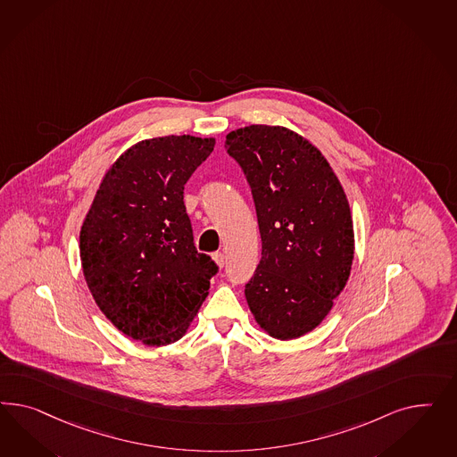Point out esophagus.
I'll use <instances>...</instances> for the list:
<instances>
[{
  "instance_id": "esophagus-1",
  "label": "esophagus",
  "mask_w": 457,
  "mask_h": 457,
  "mask_svg": "<svg viewBox=\"0 0 457 457\" xmlns=\"http://www.w3.org/2000/svg\"><path fill=\"white\" fill-rule=\"evenodd\" d=\"M212 260H214V263L218 264L220 268H222L224 263H226V258H224L222 253H214V254H212Z\"/></svg>"
}]
</instances>
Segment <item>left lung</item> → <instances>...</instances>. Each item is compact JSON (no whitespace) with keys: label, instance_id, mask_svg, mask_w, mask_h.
<instances>
[{"label":"left lung","instance_id":"obj_1","mask_svg":"<svg viewBox=\"0 0 457 457\" xmlns=\"http://www.w3.org/2000/svg\"><path fill=\"white\" fill-rule=\"evenodd\" d=\"M226 151L251 187L262 260L245 295L264 332L278 340L312 332L350 277L355 236L345 191L323 154L279 125L226 136Z\"/></svg>","mask_w":457,"mask_h":457}]
</instances>
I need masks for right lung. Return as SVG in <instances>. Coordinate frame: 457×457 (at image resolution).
Returning a JSON list of instances; mask_svg holds the SVG:
<instances>
[{"instance_id":"obj_1","label":"right lung","mask_w":457,"mask_h":457,"mask_svg":"<svg viewBox=\"0 0 457 457\" xmlns=\"http://www.w3.org/2000/svg\"><path fill=\"white\" fill-rule=\"evenodd\" d=\"M216 140H140L105 172L80 229L83 277L102 313L144 345L178 342L218 266L194 246L184 184Z\"/></svg>"}]
</instances>
